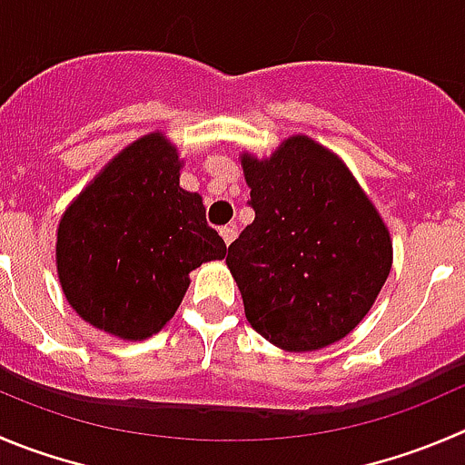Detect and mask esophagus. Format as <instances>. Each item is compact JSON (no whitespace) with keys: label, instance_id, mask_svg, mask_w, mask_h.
Instances as JSON below:
<instances>
[{"label":"esophagus","instance_id":"esophagus-1","mask_svg":"<svg viewBox=\"0 0 465 465\" xmlns=\"http://www.w3.org/2000/svg\"><path fill=\"white\" fill-rule=\"evenodd\" d=\"M221 237H223V242L228 246L232 244V242H235V237H237L235 225H223V228H221Z\"/></svg>","mask_w":465,"mask_h":465}]
</instances>
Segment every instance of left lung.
<instances>
[{"instance_id": "1", "label": "left lung", "mask_w": 465, "mask_h": 465, "mask_svg": "<svg viewBox=\"0 0 465 465\" xmlns=\"http://www.w3.org/2000/svg\"><path fill=\"white\" fill-rule=\"evenodd\" d=\"M253 223L228 246L249 324L285 351H315L368 315L392 264L391 232L342 159L290 136L242 154Z\"/></svg>"}]
</instances>
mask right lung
Instances as JSON below:
<instances>
[{
  "label": "right lung",
  "mask_w": 465,
  "mask_h": 465,
  "mask_svg": "<svg viewBox=\"0 0 465 465\" xmlns=\"http://www.w3.org/2000/svg\"><path fill=\"white\" fill-rule=\"evenodd\" d=\"M178 150L163 134L127 145L70 203L56 232L65 302L95 329L145 340L175 315L189 272L225 258L198 193L180 187Z\"/></svg>",
  "instance_id": "right-lung-1"
}]
</instances>
